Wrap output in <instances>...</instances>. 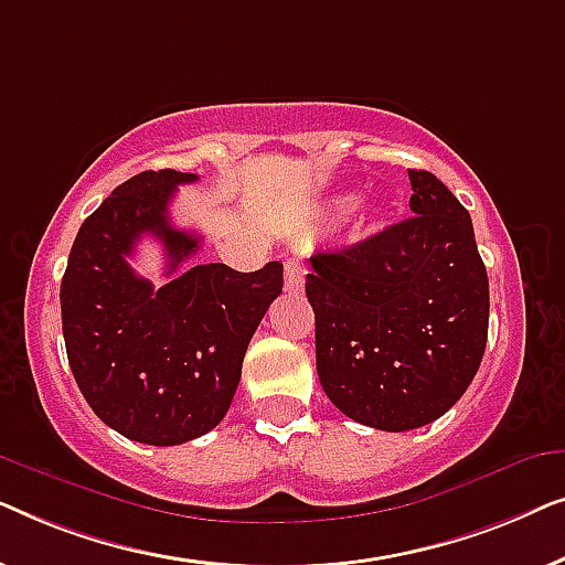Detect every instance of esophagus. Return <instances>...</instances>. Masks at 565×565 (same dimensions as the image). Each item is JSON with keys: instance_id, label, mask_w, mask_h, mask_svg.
Segmentation results:
<instances>
[{"instance_id": "1", "label": "esophagus", "mask_w": 565, "mask_h": 565, "mask_svg": "<svg viewBox=\"0 0 565 565\" xmlns=\"http://www.w3.org/2000/svg\"><path fill=\"white\" fill-rule=\"evenodd\" d=\"M303 280H306L303 262L288 259V265H285V290L300 292V290H303Z\"/></svg>"}]
</instances>
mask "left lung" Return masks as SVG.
Listing matches in <instances>:
<instances>
[{
	"label": "left lung",
	"instance_id": "left-lung-1",
	"mask_svg": "<svg viewBox=\"0 0 565 565\" xmlns=\"http://www.w3.org/2000/svg\"><path fill=\"white\" fill-rule=\"evenodd\" d=\"M416 215L311 257L316 370L331 404L383 431L435 422L481 365L489 275L473 223L431 172L408 169Z\"/></svg>",
	"mask_w": 565,
	"mask_h": 565
}]
</instances>
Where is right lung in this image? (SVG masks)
Instances as JSON below:
<instances>
[{
    "mask_svg": "<svg viewBox=\"0 0 565 565\" xmlns=\"http://www.w3.org/2000/svg\"><path fill=\"white\" fill-rule=\"evenodd\" d=\"M198 174L159 169L118 184L82 223L61 280L68 365L99 419L143 445H182L211 431L234 401L242 362L262 316L282 292V265L257 273L195 265L198 234L174 228L169 200ZM141 235L166 246L161 289L127 257Z\"/></svg>",
    "mask_w": 565,
    "mask_h": 565,
    "instance_id": "1",
    "label": "right lung"
}]
</instances>
